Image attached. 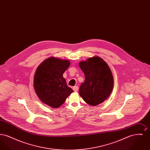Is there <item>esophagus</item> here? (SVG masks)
<instances>
[{"instance_id": "1", "label": "esophagus", "mask_w": 150, "mask_h": 150, "mask_svg": "<svg viewBox=\"0 0 150 150\" xmlns=\"http://www.w3.org/2000/svg\"><path fill=\"white\" fill-rule=\"evenodd\" d=\"M73 90H74V91L75 92H78V86H74L73 87Z\"/></svg>"}]
</instances>
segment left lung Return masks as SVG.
Returning <instances> with one entry per match:
<instances>
[{"label": "left lung", "mask_w": 150, "mask_h": 150, "mask_svg": "<svg viewBox=\"0 0 150 150\" xmlns=\"http://www.w3.org/2000/svg\"><path fill=\"white\" fill-rule=\"evenodd\" d=\"M79 66L85 75V81L79 88V94L88 104L97 106L107 99L112 91L114 79L107 63L99 57L80 62Z\"/></svg>", "instance_id": "obj_1"}]
</instances>
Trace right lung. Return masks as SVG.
<instances>
[{
  "instance_id": "obj_1",
  "label": "right lung",
  "mask_w": 150,
  "mask_h": 150,
  "mask_svg": "<svg viewBox=\"0 0 150 150\" xmlns=\"http://www.w3.org/2000/svg\"><path fill=\"white\" fill-rule=\"evenodd\" d=\"M70 64L68 60L50 57L40 64L35 72L34 87L42 102L57 108L74 92L67 86L63 74Z\"/></svg>"
}]
</instances>
